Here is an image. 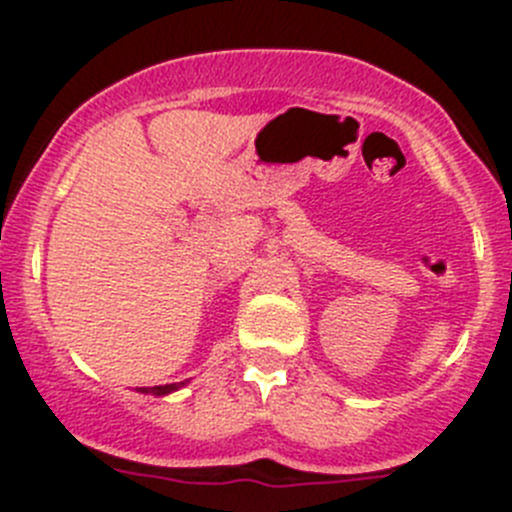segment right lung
<instances>
[{
    "instance_id": "1",
    "label": "right lung",
    "mask_w": 512,
    "mask_h": 512,
    "mask_svg": "<svg viewBox=\"0 0 512 512\" xmlns=\"http://www.w3.org/2000/svg\"><path fill=\"white\" fill-rule=\"evenodd\" d=\"M185 384H190L188 379L185 381H178V384H165V386H138V394H151V396H168V394H173V391H178V389H183Z\"/></svg>"
}]
</instances>
